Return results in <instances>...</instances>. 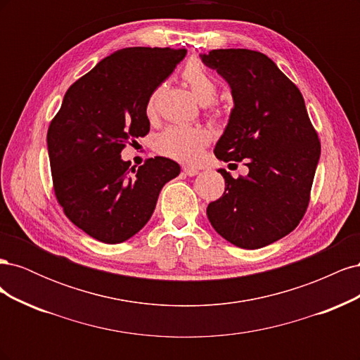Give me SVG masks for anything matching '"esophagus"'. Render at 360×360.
<instances>
[{"mask_svg":"<svg viewBox=\"0 0 360 360\" xmlns=\"http://www.w3.org/2000/svg\"><path fill=\"white\" fill-rule=\"evenodd\" d=\"M183 172L186 174V176H189V177H195L200 171L197 168H193V167H183Z\"/></svg>","mask_w":360,"mask_h":360,"instance_id":"34e87169","label":"esophagus"}]
</instances>
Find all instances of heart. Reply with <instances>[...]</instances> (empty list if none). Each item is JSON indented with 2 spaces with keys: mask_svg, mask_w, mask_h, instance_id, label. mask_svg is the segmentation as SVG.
I'll list each match as a JSON object with an SVG mask.
<instances>
[{
  "mask_svg": "<svg viewBox=\"0 0 360 360\" xmlns=\"http://www.w3.org/2000/svg\"><path fill=\"white\" fill-rule=\"evenodd\" d=\"M183 79L188 84L193 96L202 105L214 102L217 94L216 81L197 60L189 61L183 69ZM159 90L150 96L147 102V114L153 115L156 111V99ZM212 135L205 127H186V126H168L156 136L155 150L162 156L179 160L183 163L198 162L202 150L209 146Z\"/></svg>",
  "mask_w": 360,
  "mask_h": 360,
  "instance_id": "obj_1",
  "label": "heart"
}]
</instances>
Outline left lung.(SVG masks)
Returning <instances> with one entry per match:
<instances>
[{
  "instance_id": "8db88e82",
  "label": "left lung",
  "mask_w": 360,
  "mask_h": 360,
  "mask_svg": "<svg viewBox=\"0 0 360 360\" xmlns=\"http://www.w3.org/2000/svg\"><path fill=\"white\" fill-rule=\"evenodd\" d=\"M230 84L234 110L214 156L242 162L246 177L225 179V192L207 207L212 226L225 240L258 249L290 234L307 213L320 139L296 84L264 53L213 49L201 56Z\"/></svg>"
}]
</instances>
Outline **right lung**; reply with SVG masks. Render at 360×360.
I'll list each match as a JSON object with an SVG mask.
<instances>
[{
	"label": "right lung",
	"instance_id": "right-lung-1",
	"mask_svg": "<svg viewBox=\"0 0 360 360\" xmlns=\"http://www.w3.org/2000/svg\"><path fill=\"white\" fill-rule=\"evenodd\" d=\"M186 49L126 48L73 82L48 129L53 193L69 221L103 243L135 236L180 167L150 158L130 168L122 150L150 132L147 102Z\"/></svg>",
	"mask_w": 360,
	"mask_h": 360
}]
</instances>
